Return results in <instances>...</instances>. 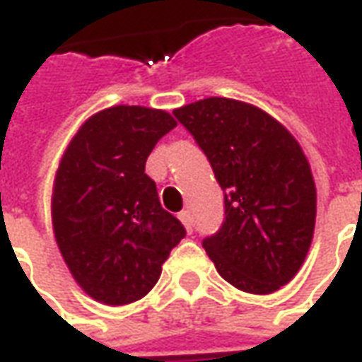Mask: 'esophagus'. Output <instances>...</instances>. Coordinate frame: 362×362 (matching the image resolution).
<instances>
[{
	"label": "esophagus",
	"instance_id": "1",
	"mask_svg": "<svg viewBox=\"0 0 362 362\" xmlns=\"http://www.w3.org/2000/svg\"><path fill=\"white\" fill-rule=\"evenodd\" d=\"M178 218L184 222V226H186V230H188V232H192V230H194V224H192V215H189V211H186V209H184V211H180V213H178Z\"/></svg>",
	"mask_w": 362,
	"mask_h": 362
}]
</instances>
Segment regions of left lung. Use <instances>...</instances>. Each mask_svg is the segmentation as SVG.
<instances>
[{
    "instance_id": "left-lung-1",
    "label": "left lung",
    "mask_w": 362,
    "mask_h": 362,
    "mask_svg": "<svg viewBox=\"0 0 362 362\" xmlns=\"http://www.w3.org/2000/svg\"><path fill=\"white\" fill-rule=\"evenodd\" d=\"M224 192V221L203 247L238 290L272 293L301 269L313 242L317 189L301 147L253 105L207 98L174 111Z\"/></svg>"
}]
</instances>
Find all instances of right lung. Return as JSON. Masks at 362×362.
<instances>
[{"mask_svg": "<svg viewBox=\"0 0 362 362\" xmlns=\"http://www.w3.org/2000/svg\"><path fill=\"white\" fill-rule=\"evenodd\" d=\"M176 127L165 111L117 105L84 122L59 165L55 240L82 290L105 305L138 301L186 235L160 207L146 160Z\"/></svg>", "mask_w": 362, "mask_h": 362, "instance_id": "obj_1", "label": "right lung"}]
</instances>
